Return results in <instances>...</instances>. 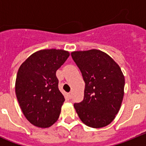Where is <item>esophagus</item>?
Returning <instances> with one entry per match:
<instances>
[{"mask_svg":"<svg viewBox=\"0 0 146 146\" xmlns=\"http://www.w3.org/2000/svg\"><path fill=\"white\" fill-rule=\"evenodd\" d=\"M68 97H69V99H72V93H69L68 94Z\"/></svg>","mask_w":146,"mask_h":146,"instance_id":"obj_1","label":"esophagus"}]
</instances>
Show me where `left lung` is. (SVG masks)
Wrapping results in <instances>:
<instances>
[{
	"mask_svg": "<svg viewBox=\"0 0 146 146\" xmlns=\"http://www.w3.org/2000/svg\"><path fill=\"white\" fill-rule=\"evenodd\" d=\"M86 83L84 99L74 107L82 123L91 128L108 126L119 111L124 95V75L109 55L93 49L71 53Z\"/></svg>",
	"mask_w": 146,
	"mask_h": 146,
	"instance_id": "8db88e82",
	"label": "left lung"
}]
</instances>
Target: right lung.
Masks as SVG:
<instances>
[{
    "label": "right lung",
    "instance_id": "1",
    "mask_svg": "<svg viewBox=\"0 0 146 146\" xmlns=\"http://www.w3.org/2000/svg\"><path fill=\"white\" fill-rule=\"evenodd\" d=\"M69 55L64 50H40L19 68L15 93L23 114L33 126L48 128L58 119L65 98L58 89L56 71Z\"/></svg>",
    "mask_w": 146,
    "mask_h": 146
}]
</instances>
